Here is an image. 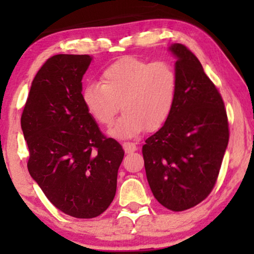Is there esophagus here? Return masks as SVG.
<instances>
[{"instance_id":"1","label":"esophagus","mask_w":254,"mask_h":254,"mask_svg":"<svg viewBox=\"0 0 254 254\" xmlns=\"http://www.w3.org/2000/svg\"><path fill=\"white\" fill-rule=\"evenodd\" d=\"M123 147H124V150L126 151V154H130V152H134L137 149L136 144L133 143V142H125V143L123 144Z\"/></svg>"}]
</instances>
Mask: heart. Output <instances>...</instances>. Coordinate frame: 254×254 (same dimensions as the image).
I'll use <instances>...</instances> for the list:
<instances>
[{"mask_svg":"<svg viewBox=\"0 0 254 254\" xmlns=\"http://www.w3.org/2000/svg\"><path fill=\"white\" fill-rule=\"evenodd\" d=\"M100 81L84 86L82 100L88 113L102 126H110L119 107L124 110L109 131L114 137L136 136L145 127L159 129L171 116L178 76L168 62L124 58L104 69Z\"/></svg>","mask_w":254,"mask_h":254,"instance_id":"b5f03b06","label":"heart"}]
</instances>
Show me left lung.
I'll return each mask as SVG.
<instances>
[{"label": "left lung", "instance_id": "obj_1", "mask_svg": "<svg viewBox=\"0 0 254 254\" xmlns=\"http://www.w3.org/2000/svg\"><path fill=\"white\" fill-rule=\"evenodd\" d=\"M177 59L176 104L169 120L142 147L145 175L156 200L173 211L190 209L209 195L216 183L229 127L224 103L202 64L182 44Z\"/></svg>", "mask_w": 254, "mask_h": 254}]
</instances>
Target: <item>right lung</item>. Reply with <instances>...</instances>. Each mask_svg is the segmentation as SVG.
I'll use <instances>...</instances> for the list:
<instances>
[{
	"label": "right lung",
	"instance_id": "obj_1",
	"mask_svg": "<svg viewBox=\"0 0 254 254\" xmlns=\"http://www.w3.org/2000/svg\"><path fill=\"white\" fill-rule=\"evenodd\" d=\"M91 61L90 55L48 59L32 81L20 119L31 177L58 209L77 218L109 208L125 155L83 104L82 78Z\"/></svg>",
	"mask_w": 254,
	"mask_h": 254
}]
</instances>
